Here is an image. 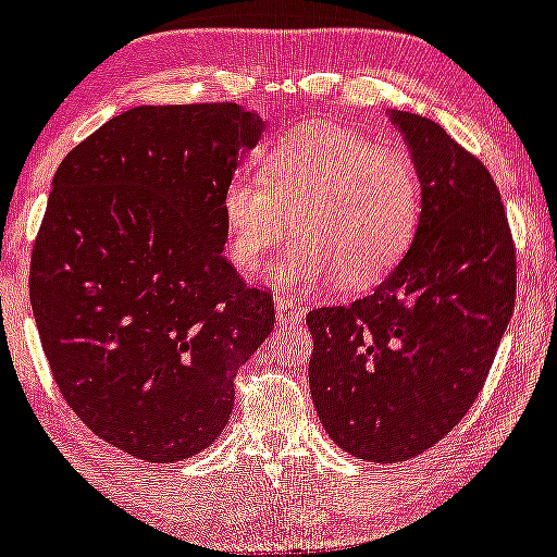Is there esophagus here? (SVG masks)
Listing matches in <instances>:
<instances>
[{
  "instance_id": "1",
  "label": "esophagus",
  "mask_w": 557,
  "mask_h": 557,
  "mask_svg": "<svg viewBox=\"0 0 557 557\" xmlns=\"http://www.w3.org/2000/svg\"><path fill=\"white\" fill-rule=\"evenodd\" d=\"M274 309H277V317L283 322H298L304 317V309L298 307L293 298H285V296L274 298Z\"/></svg>"
}]
</instances>
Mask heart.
Returning <instances> with one entry per match:
<instances>
[{
    "label": "heart",
    "mask_w": 557,
    "mask_h": 557,
    "mask_svg": "<svg viewBox=\"0 0 557 557\" xmlns=\"http://www.w3.org/2000/svg\"><path fill=\"white\" fill-rule=\"evenodd\" d=\"M420 176L396 148L333 124L293 129L267 156L264 176L235 174L222 193L232 264L253 272L290 232L272 280L304 285L335 277L370 288L401 261L418 232Z\"/></svg>",
    "instance_id": "obj_1"
}]
</instances>
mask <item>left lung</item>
I'll use <instances>...</instances> for the list:
<instances>
[{
  "mask_svg": "<svg viewBox=\"0 0 557 557\" xmlns=\"http://www.w3.org/2000/svg\"><path fill=\"white\" fill-rule=\"evenodd\" d=\"M388 115L423 193L412 246L370 296L307 314L317 414L368 462L423 455L466 418L516 307V248L492 174L436 121Z\"/></svg>",
  "mask_w": 557,
  "mask_h": 557,
  "instance_id": "left-lung-1",
  "label": "left lung"
}]
</instances>
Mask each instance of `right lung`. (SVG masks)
<instances>
[{
	"instance_id": "obj_1",
	"label": "right lung",
	"mask_w": 557,
	"mask_h": 557,
	"mask_svg": "<svg viewBox=\"0 0 557 557\" xmlns=\"http://www.w3.org/2000/svg\"><path fill=\"white\" fill-rule=\"evenodd\" d=\"M264 121L235 102L143 106L76 145L30 256V307L82 423L176 462L216 442L272 296L224 259L222 193Z\"/></svg>"
}]
</instances>
